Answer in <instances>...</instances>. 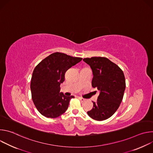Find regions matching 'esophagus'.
Listing matches in <instances>:
<instances>
[{
  "instance_id": "34e87169",
  "label": "esophagus",
  "mask_w": 153,
  "mask_h": 153,
  "mask_svg": "<svg viewBox=\"0 0 153 153\" xmlns=\"http://www.w3.org/2000/svg\"><path fill=\"white\" fill-rule=\"evenodd\" d=\"M79 99H80V100L81 101V102H85V99H83V98H82V97H79Z\"/></svg>"
}]
</instances>
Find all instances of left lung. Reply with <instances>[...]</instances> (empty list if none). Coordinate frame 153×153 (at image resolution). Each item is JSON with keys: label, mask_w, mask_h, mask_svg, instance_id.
Returning <instances> with one entry per match:
<instances>
[{"label": "left lung", "mask_w": 153, "mask_h": 153, "mask_svg": "<svg viewBox=\"0 0 153 153\" xmlns=\"http://www.w3.org/2000/svg\"><path fill=\"white\" fill-rule=\"evenodd\" d=\"M83 60L92 70V86L99 91L93 108L87 112L96 120H104L112 116L123 99L126 84L124 74L116 64L106 57H93Z\"/></svg>", "instance_id": "left-lung-1"}]
</instances>
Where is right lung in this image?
<instances>
[{
	"label": "right lung",
	"mask_w": 153,
	"mask_h": 153,
	"mask_svg": "<svg viewBox=\"0 0 153 153\" xmlns=\"http://www.w3.org/2000/svg\"><path fill=\"white\" fill-rule=\"evenodd\" d=\"M82 60L64 53H54L42 60L34 68L31 81L32 99L38 111L43 116L56 118L68 109L73 96L60 93L68 69Z\"/></svg>",
	"instance_id": "add662e5"
}]
</instances>
